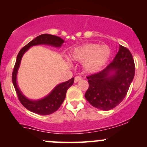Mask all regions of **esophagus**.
<instances>
[{
  "label": "esophagus",
  "instance_id": "34e87169",
  "mask_svg": "<svg viewBox=\"0 0 147 147\" xmlns=\"http://www.w3.org/2000/svg\"><path fill=\"white\" fill-rule=\"evenodd\" d=\"M81 79H82V78H81V77H80V76H76V77H75V80H74V82L76 83V82H79L80 80H81Z\"/></svg>",
  "mask_w": 147,
  "mask_h": 147
}]
</instances>
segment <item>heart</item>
Segmentation results:
<instances>
[{
  "label": "heart",
  "instance_id": "b5f03b06",
  "mask_svg": "<svg viewBox=\"0 0 147 147\" xmlns=\"http://www.w3.org/2000/svg\"><path fill=\"white\" fill-rule=\"evenodd\" d=\"M111 50L107 45L97 43H85L75 47L69 53L71 60L82 63L84 70L94 74L100 71L109 61Z\"/></svg>",
  "mask_w": 147,
  "mask_h": 147
}]
</instances>
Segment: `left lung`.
Wrapping results in <instances>:
<instances>
[{
    "label": "left lung",
    "mask_w": 147,
    "mask_h": 147,
    "mask_svg": "<svg viewBox=\"0 0 147 147\" xmlns=\"http://www.w3.org/2000/svg\"><path fill=\"white\" fill-rule=\"evenodd\" d=\"M135 72L129 50L119 45L113 61L98 73L87 77L89 88L84 97L91 105L110 110L121 102L128 92Z\"/></svg>",
    "instance_id": "1"
}]
</instances>
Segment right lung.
Returning a JSON list of instances; mask_svg holds the SVG:
<instances>
[{"label":"right lung","mask_w":147,"mask_h":147,"mask_svg":"<svg viewBox=\"0 0 147 147\" xmlns=\"http://www.w3.org/2000/svg\"><path fill=\"white\" fill-rule=\"evenodd\" d=\"M65 40L60 37L50 34H42L36 37L35 39L28 43L19 52L17 56L16 64L12 75V80L19 100L22 105L30 112L40 115H48L53 113L59 109L66 96L67 90L73 84L74 78L67 82L57 84L47 96L40 100H32L27 98L22 93L18 86L17 74L20 67L21 59L23 55L31 47L38 45H47L55 47H60L64 43Z\"/></svg>","instance_id":"add662e5"}]
</instances>
